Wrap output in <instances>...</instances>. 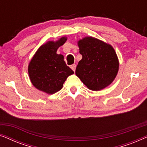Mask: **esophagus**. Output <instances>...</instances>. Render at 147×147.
Here are the masks:
<instances>
[{"instance_id":"34e87169","label":"esophagus","mask_w":147,"mask_h":147,"mask_svg":"<svg viewBox=\"0 0 147 147\" xmlns=\"http://www.w3.org/2000/svg\"><path fill=\"white\" fill-rule=\"evenodd\" d=\"M71 69L73 70L74 71H76V64H73V65H71Z\"/></svg>"}]
</instances>
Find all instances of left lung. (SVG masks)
Segmentation results:
<instances>
[{
    "instance_id": "1",
    "label": "left lung",
    "mask_w": 147,
    "mask_h": 147,
    "mask_svg": "<svg viewBox=\"0 0 147 147\" xmlns=\"http://www.w3.org/2000/svg\"><path fill=\"white\" fill-rule=\"evenodd\" d=\"M82 59L76 74L88 89L98 91L114 81L119 61L114 48L96 38L86 37L78 41Z\"/></svg>"
}]
</instances>
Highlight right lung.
I'll return each instance as SVG.
<instances>
[{
    "mask_svg": "<svg viewBox=\"0 0 147 147\" xmlns=\"http://www.w3.org/2000/svg\"><path fill=\"white\" fill-rule=\"evenodd\" d=\"M67 41L62 37L57 41H48L40 47L28 67L31 83L37 89L53 94L59 91L63 83L74 72L66 65L63 55L57 50Z\"/></svg>",
    "mask_w": 147,
    "mask_h": 147,
    "instance_id": "obj_1",
    "label": "right lung"
}]
</instances>
